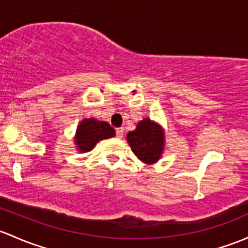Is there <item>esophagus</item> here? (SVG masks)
<instances>
[{
    "label": "esophagus",
    "mask_w": 248,
    "mask_h": 248,
    "mask_svg": "<svg viewBox=\"0 0 248 248\" xmlns=\"http://www.w3.org/2000/svg\"><path fill=\"white\" fill-rule=\"evenodd\" d=\"M116 137L117 138L124 137V128H122V127H120V128H116Z\"/></svg>",
    "instance_id": "1"
}]
</instances>
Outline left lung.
Returning a JSON list of instances; mask_svg holds the SVG:
<instances>
[{
    "label": "left lung",
    "mask_w": 248,
    "mask_h": 248,
    "mask_svg": "<svg viewBox=\"0 0 248 248\" xmlns=\"http://www.w3.org/2000/svg\"><path fill=\"white\" fill-rule=\"evenodd\" d=\"M127 141L140 160L145 164H155L163 155L165 135L160 124L146 117L138 124L135 131L127 134Z\"/></svg>",
    "instance_id": "1"
}]
</instances>
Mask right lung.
<instances>
[{"mask_svg": "<svg viewBox=\"0 0 248 248\" xmlns=\"http://www.w3.org/2000/svg\"><path fill=\"white\" fill-rule=\"evenodd\" d=\"M113 137H115V131L108 122L98 121L90 117L84 119L78 124L75 144L79 152H89L98 141Z\"/></svg>", "mask_w": 248, "mask_h": 248, "instance_id": "obj_1", "label": "right lung"}]
</instances>
